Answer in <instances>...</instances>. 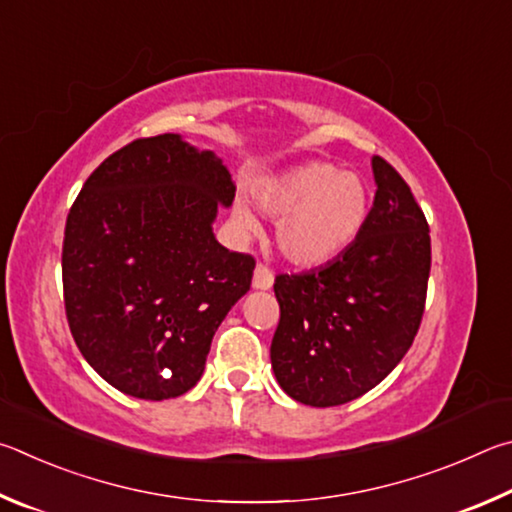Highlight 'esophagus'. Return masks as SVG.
<instances>
[{
	"label": "esophagus",
	"mask_w": 512,
	"mask_h": 512,
	"mask_svg": "<svg viewBox=\"0 0 512 512\" xmlns=\"http://www.w3.org/2000/svg\"><path fill=\"white\" fill-rule=\"evenodd\" d=\"M251 285H254V290H270L272 285H274V274L270 272V267L256 265L254 279H251Z\"/></svg>",
	"instance_id": "1"
}]
</instances>
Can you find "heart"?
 I'll list each match as a JSON object with an SVG mask.
<instances>
[{
  "label": "heart",
  "instance_id": "heart-1",
  "mask_svg": "<svg viewBox=\"0 0 512 512\" xmlns=\"http://www.w3.org/2000/svg\"><path fill=\"white\" fill-rule=\"evenodd\" d=\"M256 204L276 222V245L294 265L317 267L353 245L369 220L371 193L364 179L342 173L328 161H306L274 175L256 188ZM231 220L242 233H256L258 222L238 200Z\"/></svg>",
  "mask_w": 512,
  "mask_h": 512
}]
</instances>
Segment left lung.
<instances>
[{"instance_id":"obj_1","label":"left lung","mask_w":512,"mask_h":512,"mask_svg":"<svg viewBox=\"0 0 512 512\" xmlns=\"http://www.w3.org/2000/svg\"><path fill=\"white\" fill-rule=\"evenodd\" d=\"M375 200L344 254L279 274L281 319L270 357L290 398L337 407L364 396L405 357L425 312L432 245L425 213L398 170L373 157Z\"/></svg>"}]
</instances>
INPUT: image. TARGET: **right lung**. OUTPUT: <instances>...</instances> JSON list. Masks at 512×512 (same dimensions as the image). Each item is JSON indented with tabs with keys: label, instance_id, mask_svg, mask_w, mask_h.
<instances>
[{
	"label": "right lung",
	"instance_id": "obj_1",
	"mask_svg": "<svg viewBox=\"0 0 512 512\" xmlns=\"http://www.w3.org/2000/svg\"><path fill=\"white\" fill-rule=\"evenodd\" d=\"M236 184L179 134L137 139L87 177L67 215L62 290L89 366L125 396L168 400L202 378L254 258L213 236Z\"/></svg>",
	"mask_w": 512,
	"mask_h": 512
}]
</instances>
